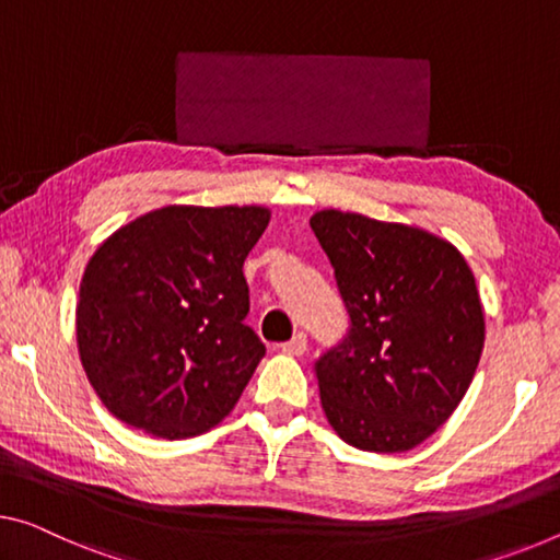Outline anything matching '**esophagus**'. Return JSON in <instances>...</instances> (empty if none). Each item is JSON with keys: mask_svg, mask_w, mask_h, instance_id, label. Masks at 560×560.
<instances>
[{"mask_svg": "<svg viewBox=\"0 0 560 560\" xmlns=\"http://www.w3.org/2000/svg\"><path fill=\"white\" fill-rule=\"evenodd\" d=\"M282 350H285L288 355H303V352L307 350V335L305 332L292 335L288 342H282Z\"/></svg>", "mask_w": 560, "mask_h": 560, "instance_id": "obj_1", "label": "esophagus"}]
</instances>
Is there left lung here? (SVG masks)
Listing matches in <instances>:
<instances>
[{
  "mask_svg": "<svg viewBox=\"0 0 560 560\" xmlns=\"http://www.w3.org/2000/svg\"><path fill=\"white\" fill-rule=\"evenodd\" d=\"M350 330L315 363L328 423L352 448L402 453L453 416L486 340L476 278L448 240L358 212L310 218Z\"/></svg>",
  "mask_w": 560,
  "mask_h": 560,
  "instance_id": "left-lung-1",
  "label": "left lung"
}]
</instances>
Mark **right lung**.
Listing matches in <instances>:
<instances>
[{
    "label": "right lung",
    "instance_id": "add662e5",
    "mask_svg": "<svg viewBox=\"0 0 560 560\" xmlns=\"http://www.w3.org/2000/svg\"><path fill=\"white\" fill-rule=\"evenodd\" d=\"M270 210L167 205L102 243L77 303V346L112 416L167 441L218 425L265 346L245 325L243 262Z\"/></svg>",
    "mask_w": 560,
    "mask_h": 560
}]
</instances>
